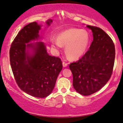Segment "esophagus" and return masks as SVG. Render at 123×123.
I'll return each instance as SVG.
<instances>
[{"label":"esophagus","mask_w":123,"mask_h":123,"mask_svg":"<svg viewBox=\"0 0 123 123\" xmlns=\"http://www.w3.org/2000/svg\"><path fill=\"white\" fill-rule=\"evenodd\" d=\"M62 65L63 67H66V66H68V63L65 62H62Z\"/></svg>","instance_id":"34e87169"}]
</instances>
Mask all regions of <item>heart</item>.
Listing matches in <instances>:
<instances>
[{"mask_svg": "<svg viewBox=\"0 0 123 123\" xmlns=\"http://www.w3.org/2000/svg\"><path fill=\"white\" fill-rule=\"evenodd\" d=\"M90 42V36L87 31L78 28L67 29L58 35L57 40H51V47L59 50L62 46H66L65 51L70 58L78 59L86 53Z\"/></svg>", "mask_w": 123, "mask_h": 123, "instance_id": "b5f03b06", "label": "heart"}]
</instances>
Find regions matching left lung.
<instances>
[{
	"instance_id": "8db88e82",
	"label": "left lung",
	"mask_w": 123,
	"mask_h": 123,
	"mask_svg": "<svg viewBox=\"0 0 123 123\" xmlns=\"http://www.w3.org/2000/svg\"><path fill=\"white\" fill-rule=\"evenodd\" d=\"M92 32L93 41L80 60L70 63L73 86L79 94L90 95L102 88L111 78L115 59L113 40L101 28L87 25Z\"/></svg>"
}]
</instances>
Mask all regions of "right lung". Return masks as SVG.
Segmentation results:
<instances>
[{"label":"right lung","instance_id":"obj_1","mask_svg":"<svg viewBox=\"0 0 123 123\" xmlns=\"http://www.w3.org/2000/svg\"><path fill=\"white\" fill-rule=\"evenodd\" d=\"M52 21L49 19L46 24L49 26ZM40 28L41 25L33 22L18 32L11 45L10 61L21 90L32 97L45 98L53 91L62 63L60 58L48 54L43 42L28 43L39 38ZM29 49L32 53L28 52Z\"/></svg>","mask_w":123,"mask_h":123}]
</instances>
